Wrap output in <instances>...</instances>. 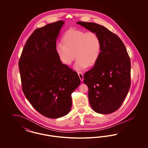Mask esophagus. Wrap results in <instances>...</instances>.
Returning <instances> with one entry per match:
<instances>
[{"label":"esophagus","instance_id":"esophagus-1","mask_svg":"<svg viewBox=\"0 0 148 148\" xmlns=\"http://www.w3.org/2000/svg\"><path fill=\"white\" fill-rule=\"evenodd\" d=\"M77 74L79 75V77H80V79L81 81H83L84 80V77H83V74L82 72H78Z\"/></svg>","mask_w":148,"mask_h":148}]
</instances>
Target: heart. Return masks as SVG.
Returning a JSON list of instances; mask_svg holds the SVG:
<instances>
[{"label": "heart", "instance_id": "1", "mask_svg": "<svg viewBox=\"0 0 148 148\" xmlns=\"http://www.w3.org/2000/svg\"><path fill=\"white\" fill-rule=\"evenodd\" d=\"M63 45L57 44L56 51L60 60L69 65L77 59L74 65L77 71H83L95 63L100 53V40L95 32L80 29H68L62 39Z\"/></svg>", "mask_w": 148, "mask_h": 148}]
</instances>
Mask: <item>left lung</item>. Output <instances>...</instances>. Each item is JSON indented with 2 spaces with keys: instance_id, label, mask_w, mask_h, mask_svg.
I'll use <instances>...</instances> for the list:
<instances>
[{
  "instance_id": "obj_1",
  "label": "left lung",
  "mask_w": 148,
  "mask_h": 148,
  "mask_svg": "<svg viewBox=\"0 0 148 148\" xmlns=\"http://www.w3.org/2000/svg\"><path fill=\"white\" fill-rule=\"evenodd\" d=\"M77 23L95 32L101 43L98 59L84 76L89 103L96 113H113L121 106L130 87L131 64L125 47L118 36L104 26L90 22Z\"/></svg>"
}]
</instances>
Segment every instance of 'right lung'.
I'll return each instance as SVG.
<instances>
[{
    "label": "right lung",
    "instance_id": "add662e5",
    "mask_svg": "<svg viewBox=\"0 0 148 148\" xmlns=\"http://www.w3.org/2000/svg\"><path fill=\"white\" fill-rule=\"evenodd\" d=\"M64 21L36 29L30 36L19 61L22 90L36 111L56 119L69 113L71 94L80 84L77 73L60 61L56 41Z\"/></svg>",
    "mask_w": 148,
    "mask_h": 148
}]
</instances>
